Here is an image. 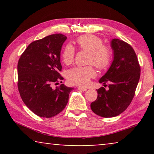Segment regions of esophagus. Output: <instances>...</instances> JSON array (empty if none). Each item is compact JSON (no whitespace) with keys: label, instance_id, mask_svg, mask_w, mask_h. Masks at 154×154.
Here are the masks:
<instances>
[{"label":"esophagus","instance_id":"esophagus-1","mask_svg":"<svg viewBox=\"0 0 154 154\" xmlns=\"http://www.w3.org/2000/svg\"><path fill=\"white\" fill-rule=\"evenodd\" d=\"M78 89L80 90H83V91H86L88 89L86 88H83V87H81V86H79V87L77 88Z\"/></svg>","mask_w":154,"mask_h":154}]
</instances>
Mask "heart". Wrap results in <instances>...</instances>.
<instances>
[{
	"label": "heart",
	"mask_w": 154,
	"mask_h": 154,
	"mask_svg": "<svg viewBox=\"0 0 154 154\" xmlns=\"http://www.w3.org/2000/svg\"><path fill=\"white\" fill-rule=\"evenodd\" d=\"M77 46L81 50L88 52V64H92L100 70H105L110 66L112 52L110 48L103 45V41L95 35H83L76 39ZM75 50L72 45H67L62 54L63 62L69 65L73 62ZM95 70L92 65L71 69L67 71L66 78L71 84L87 85L90 79L95 76Z\"/></svg>",
	"instance_id": "obj_1"
}]
</instances>
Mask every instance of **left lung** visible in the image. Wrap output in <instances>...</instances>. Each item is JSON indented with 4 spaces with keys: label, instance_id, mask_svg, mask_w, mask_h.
<instances>
[{
    "label": "left lung",
    "instance_id": "left-lung-1",
    "mask_svg": "<svg viewBox=\"0 0 154 154\" xmlns=\"http://www.w3.org/2000/svg\"><path fill=\"white\" fill-rule=\"evenodd\" d=\"M111 48L113 61L99 81L104 84L110 82L109 90L104 87L98 89L97 98L90 104L94 113L104 118L116 116L128 108L135 94L140 78V65L132 46L114 38L111 41Z\"/></svg>",
    "mask_w": 154,
    "mask_h": 154
}]
</instances>
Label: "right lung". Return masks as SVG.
<instances>
[{
  "label": "right lung",
  "mask_w": 154,
  "mask_h": 154,
  "mask_svg": "<svg viewBox=\"0 0 154 154\" xmlns=\"http://www.w3.org/2000/svg\"><path fill=\"white\" fill-rule=\"evenodd\" d=\"M67 38L62 33L48 35L29 44L17 64V86L21 98L30 110L43 118H52L64 109L73 88L62 83L60 52Z\"/></svg>",
  "instance_id": "1"
}]
</instances>
